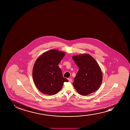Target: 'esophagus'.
Listing matches in <instances>:
<instances>
[{
	"label": "esophagus",
	"instance_id": "34e87169",
	"mask_svg": "<svg viewBox=\"0 0 130 130\" xmlns=\"http://www.w3.org/2000/svg\"><path fill=\"white\" fill-rule=\"evenodd\" d=\"M68 79L69 80V82H70V83H72V79L71 78H68Z\"/></svg>",
	"mask_w": 130,
	"mask_h": 130
}]
</instances>
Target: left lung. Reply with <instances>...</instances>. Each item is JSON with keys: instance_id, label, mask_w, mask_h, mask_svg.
I'll return each instance as SVG.
<instances>
[{"instance_id": "1", "label": "left lung", "mask_w": 130, "mask_h": 130, "mask_svg": "<svg viewBox=\"0 0 130 130\" xmlns=\"http://www.w3.org/2000/svg\"><path fill=\"white\" fill-rule=\"evenodd\" d=\"M72 58L79 68L73 83L75 89L83 96L94 92L99 88L103 79L98 63L88 54L75 55Z\"/></svg>"}]
</instances>
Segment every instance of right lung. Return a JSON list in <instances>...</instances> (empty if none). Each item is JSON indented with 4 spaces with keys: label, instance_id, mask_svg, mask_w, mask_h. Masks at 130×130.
Listing matches in <instances>:
<instances>
[{
    "label": "right lung",
    "instance_id": "obj_1",
    "mask_svg": "<svg viewBox=\"0 0 130 130\" xmlns=\"http://www.w3.org/2000/svg\"><path fill=\"white\" fill-rule=\"evenodd\" d=\"M65 53L51 50L39 56L34 64L32 76L38 89L44 94L54 95L62 89L64 82L69 81L62 76L59 64Z\"/></svg>",
    "mask_w": 130,
    "mask_h": 130
}]
</instances>
